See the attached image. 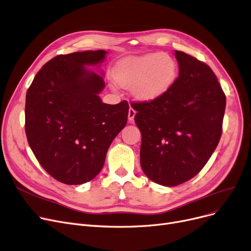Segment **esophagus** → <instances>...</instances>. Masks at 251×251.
Masks as SVG:
<instances>
[{"label": "esophagus", "mask_w": 251, "mask_h": 251, "mask_svg": "<svg viewBox=\"0 0 251 251\" xmlns=\"http://www.w3.org/2000/svg\"><path fill=\"white\" fill-rule=\"evenodd\" d=\"M135 114H136V112H135L134 108H132L131 106H130L129 111H128V120H129V121H131V122L133 121L134 117H135Z\"/></svg>", "instance_id": "34e87169"}]
</instances>
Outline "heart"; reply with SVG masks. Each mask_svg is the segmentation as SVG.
Listing matches in <instances>:
<instances>
[{"instance_id": "obj_1", "label": "heart", "mask_w": 251, "mask_h": 251, "mask_svg": "<svg viewBox=\"0 0 251 251\" xmlns=\"http://www.w3.org/2000/svg\"><path fill=\"white\" fill-rule=\"evenodd\" d=\"M178 65L166 53L154 52L137 57H127L115 68L116 82L125 88H132L139 100L151 101L160 99L176 83Z\"/></svg>"}]
</instances>
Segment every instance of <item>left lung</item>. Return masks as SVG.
Instances as JSON below:
<instances>
[{"label": "left lung", "mask_w": 251, "mask_h": 251, "mask_svg": "<svg viewBox=\"0 0 251 251\" xmlns=\"http://www.w3.org/2000/svg\"><path fill=\"white\" fill-rule=\"evenodd\" d=\"M178 77L160 99L131 102L141 132L140 166L154 182L174 187L202 170L223 132L226 95L206 63L176 51Z\"/></svg>", "instance_id": "left-lung-1"}]
</instances>
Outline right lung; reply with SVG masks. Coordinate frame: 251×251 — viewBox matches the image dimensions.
<instances>
[{
    "mask_svg": "<svg viewBox=\"0 0 251 251\" xmlns=\"http://www.w3.org/2000/svg\"><path fill=\"white\" fill-rule=\"evenodd\" d=\"M104 50L57 55L43 65L25 97V134L37 160L65 184L93 179L108 147L127 123L129 104H106L100 75L85 65L101 62Z\"/></svg>",
    "mask_w": 251,
    "mask_h": 251,
    "instance_id": "right-lung-1",
    "label": "right lung"
}]
</instances>
